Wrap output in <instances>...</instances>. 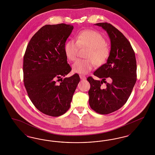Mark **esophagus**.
<instances>
[{
	"mask_svg": "<svg viewBox=\"0 0 155 155\" xmlns=\"http://www.w3.org/2000/svg\"><path fill=\"white\" fill-rule=\"evenodd\" d=\"M80 77L81 80H85L87 79L86 77L84 76V75H80Z\"/></svg>",
	"mask_w": 155,
	"mask_h": 155,
	"instance_id": "esophagus-1",
	"label": "esophagus"
}]
</instances>
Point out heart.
<instances>
[{
    "label": "heart",
    "mask_w": 155,
    "mask_h": 155,
    "mask_svg": "<svg viewBox=\"0 0 155 155\" xmlns=\"http://www.w3.org/2000/svg\"><path fill=\"white\" fill-rule=\"evenodd\" d=\"M88 48L85 53L86 59H78L73 64V71L78 74H87L94 65L101 66L106 63L110 54V50L106 45V39L99 33L92 30H84L75 36V42L69 40L64 45L67 59L74 61L77 59L80 48Z\"/></svg>",
    "instance_id": "1"
}]
</instances>
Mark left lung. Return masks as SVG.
<instances>
[{"label": "left lung", "instance_id": "left-lung-1", "mask_svg": "<svg viewBox=\"0 0 155 155\" xmlns=\"http://www.w3.org/2000/svg\"><path fill=\"white\" fill-rule=\"evenodd\" d=\"M106 31L110 39V54L107 63L96 70L94 75L101 81L89 77V103L92 110L101 114L117 110L130 96L137 81V61L130 42L116 28L107 22L97 23ZM110 78L112 82L105 81ZM107 87L102 88L103 82Z\"/></svg>", "mask_w": 155, "mask_h": 155}]
</instances>
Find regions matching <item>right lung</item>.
<instances>
[{"instance_id": "right-lung-1", "label": "right lung", "mask_w": 155, "mask_h": 155, "mask_svg": "<svg viewBox=\"0 0 155 155\" xmlns=\"http://www.w3.org/2000/svg\"><path fill=\"white\" fill-rule=\"evenodd\" d=\"M73 28L63 23L44 25L31 38L24 56L23 80L28 95L38 110L52 117L69 109L80 80L78 74L61 78L71 70L64 48Z\"/></svg>"}]
</instances>
